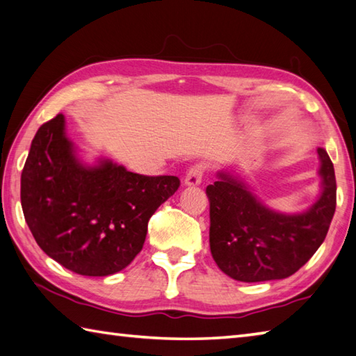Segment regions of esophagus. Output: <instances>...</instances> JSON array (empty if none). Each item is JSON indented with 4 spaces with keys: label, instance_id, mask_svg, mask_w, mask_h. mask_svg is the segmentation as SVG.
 Here are the masks:
<instances>
[{
    "label": "esophagus",
    "instance_id": "obj_1",
    "mask_svg": "<svg viewBox=\"0 0 356 356\" xmlns=\"http://www.w3.org/2000/svg\"><path fill=\"white\" fill-rule=\"evenodd\" d=\"M202 176H204V166L202 165L193 166V168H190V171L186 172L184 184L186 186H197L202 182Z\"/></svg>",
    "mask_w": 356,
    "mask_h": 356
}]
</instances>
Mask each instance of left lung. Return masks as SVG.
Returning <instances> with one entry per match:
<instances>
[{"label": "left lung", "mask_w": 356, "mask_h": 356, "mask_svg": "<svg viewBox=\"0 0 356 356\" xmlns=\"http://www.w3.org/2000/svg\"><path fill=\"white\" fill-rule=\"evenodd\" d=\"M321 193L301 213L268 208L234 170H222L207 186L210 200V250L214 262L229 277L264 282L289 277L321 247L337 208L333 163L318 148Z\"/></svg>", "instance_id": "8db88e82"}]
</instances>
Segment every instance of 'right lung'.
<instances>
[{
  "label": "right lung",
  "mask_w": 356,
  "mask_h": 356,
  "mask_svg": "<svg viewBox=\"0 0 356 356\" xmlns=\"http://www.w3.org/2000/svg\"><path fill=\"white\" fill-rule=\"evenodd\" d=\"M179 185L176 176H142L109 159L85 163L58 114L33 137L21 207L49 257L74 273L109 276L140 253L149 218Z\"/></svg>",
  "instance_id": "right-lung-1"
}]
</instances>
